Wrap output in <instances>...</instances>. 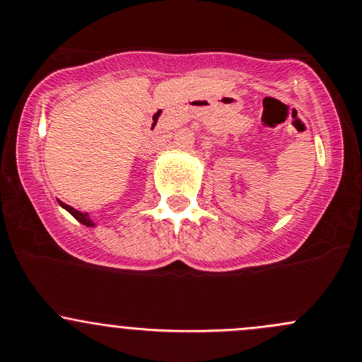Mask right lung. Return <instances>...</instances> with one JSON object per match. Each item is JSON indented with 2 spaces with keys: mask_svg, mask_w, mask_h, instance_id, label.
<instances>
[{
  "mask_svg": "<svg viewBox=\"0 0 362 362\" xmlns=\"http://www.w3.org/2000/svg\"><path fill=\"white\" fill-rule=\"evenodd\" d=\"M59 204H61V206L64 207L66 211H68L71 216H74V218H76L78 221L81 223V225H85V226H94V223H92V219L88 218L87 212H80V211H76V209H73L71 206H66V204H62V202H59Z\"/></svg>",
  "mask_w": 362,
  "mask_h": 362,
  "instance_id": "right-lung-1",
  "label": "right lung"
}]
</instances>
